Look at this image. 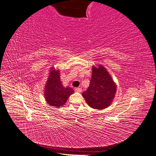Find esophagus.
<instances>
[{
    "instance_id": "1",
    "label": "esophagus",
    "mask_w": 156,
    "mask_h": 156,
    "mask_svg": "<svg viewBox=\"0 0 156 156\" xmlns=\"http://www.w3.org/2000/svg\"><path fill=\"white\" fill-rule=\"evenodd\" d=\"M75 91L77 92H81L82 89H81V88H75Z\"/></svg>"
}]
</instances>
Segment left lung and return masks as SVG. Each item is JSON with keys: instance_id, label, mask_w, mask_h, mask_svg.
Here are the masks:
<instances>
[{"instance_id": "left-lung-1", "label": "left lung", "mask_w": 156, "mask_h": 156, "mask_svg": "<svg viewBox=\"0 0 156 156\" xmlns=\"http://www.w3.org/2000/svg\"><path fill=\"white\" fill-rule=\"evenodd\" d=\"M116 87L106 69L99 65L92 68L90 85L82 95L87 104L96 109H103L110 105L115 97Z\"/></svg>"}]
</instances>
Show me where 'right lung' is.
<instances>
[{
	"label": "right lung",
	"mask_w": 156,
	"mask_h": 156,
	"mask_svg": "<svg viewBox=\"0 0 156 156\" xmlns=\"http://www.w3.org/2000/svg\"><path fill=\"white\" fill-rule=\"evenodd\" d=\"M53 68L47 81L45 89V98L48 104L53 107H61L65 104L68 98L73 93L69 87L65 88L61 83L59 72Z\"/></svg>",
	"instance_id": "add662e5"
}]
</instances>
